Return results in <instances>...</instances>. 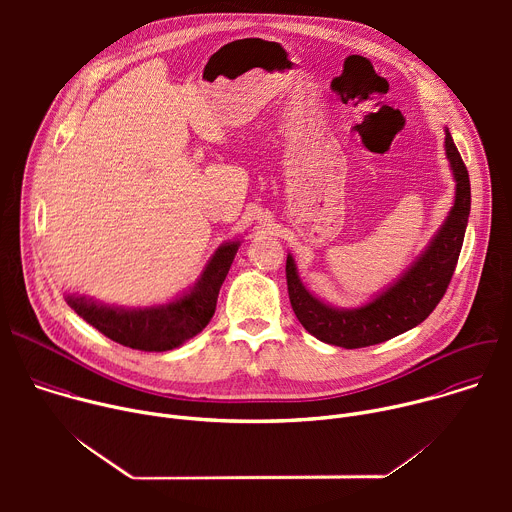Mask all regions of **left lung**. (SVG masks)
Here are the masks:
<instances>
[{
  "label": "left lung",
  "instance_id": "8db88e82",
  "mask_svg": "<svg viewBox=\"0 0 512 512\" xmlns=\"http://www.w3.org/2000/svg\"><path fill=\"white\" fill-rule=\"evenodd\" d=\"M446 156L456 180L454 206L417 261L385 291L360 308H334L312 296L287 255L285 277L291 308L318 340L342 348H364L391 340L421 324L444 298L452 281L470 216V178L446 129Z\"/></svg>",
  "mask_w": 512,
  "mask_h": 512
}]
</instances>
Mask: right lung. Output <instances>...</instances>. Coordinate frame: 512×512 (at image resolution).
I'll return each mask as SVG.
<instances>
[{
  "label": "right lung",
  "mask_w": 512,
  "mask_h": 512,
  "mask_svg": "<svg viewBox=\"0 0 512 512\" xmlns=\"http://www.w3.org/2000/svg\"><path fill=\"white\" fill-rule=\"evenodd\" d=\"M241 241H231L216 249L194 287L174 302L152 308H115L87 298L66 296V304L87 324L123 346L164 352L178 348L210 322L216 310L218 291L231 269Z\"/></svg>",
  "instance_id": "1"
}]
</instances>
